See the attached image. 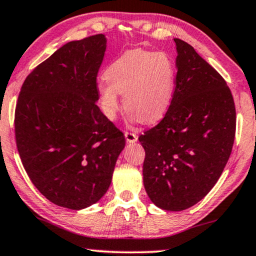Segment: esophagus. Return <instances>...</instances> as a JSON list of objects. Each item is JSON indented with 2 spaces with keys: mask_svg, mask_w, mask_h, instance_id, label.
<instances>
[{
  "mask_svg": "<svg viewBox=\"0 0 256 256\" xmlns=\"http://www.w3.org/2000/svg\"><path fill=\"white\" fill-rule=\"evenodd\" d=\"M124 138L128 144H134V142L138 141V136H136L135 132H126Z\"/></svg>",
  "mask_w": 256,
  "mask_h": 256,
  "instance_id": "34e87169",
  "label": "esophagus"
}]
</instances>
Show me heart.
Masks as SVG:
<instances>
[{"mask_svg":"<svg viewBox=\"0 0 256 256\" xmlns=\"http://www.w3.org/2000/svg\"><path fill=\"white\" fill-rule=\"evenodd\" d=\"M104 78L107 84L98 86V104L109 120L120 110L118 94H124L126 110L142 124L161 120L174 100L176 70L164 52H124L108 66Z\"/></svg>","mask_w":256,"mask_h":256,"instance_id":"obj_1","label":"heart"}]
</instances>
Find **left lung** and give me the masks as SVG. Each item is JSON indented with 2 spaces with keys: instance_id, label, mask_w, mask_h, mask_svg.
Returning a JSON list of instances; mask_svg holds the SVG:
<instances>
[{
  "instance_id": "8db88e82",
  "label": "left lung",
  "mask_w": 256,
  "mask_h": 256,
  "mask_svg": "<svg viewBox=\"0 0 256 256\" xmlns=\"http://www.w3.org/2000/svg\"><path fill=\"white\" fill-rule=\"evenodd\" d=\"M176 44L172 104L154 128L138 138L146 150L144 184L164 210H184L214 187L230 156L236 112L230 89L195 49Z\"/></svg>"
}]
</instances>
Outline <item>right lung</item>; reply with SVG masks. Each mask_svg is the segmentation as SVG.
I'll return each instance as SVG.
<instances>
[{
    "instance_id": "right-lung-1",
    "label": "right lung",
    "mask_w": 256,
    "mask_h": 256,
    "mask_svg": "<svg viewBox=\"0 0 256 256\" xmlns=\"http://www.w3.org/2000/svg\"><path fill=\"white\" fill-rule=\"evenodd\" d=\"M104 34L66 43L26 76L15 110L18 150L46 198L74 210L107 193L126 138L100 110Z\"/></svg>"
}]
</instances>
